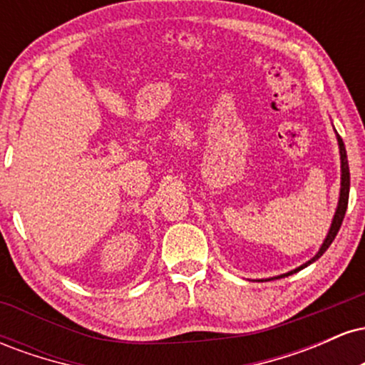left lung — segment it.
<instances>
[{
	"instance_id": "left-lung-1",
	"label": "left lung",
	"mask_w": 365,
	"mask_h": 365,
	"mask_svg": "<svg viewBox=\"0 0 365 365\" xmlns=\"http://www.w3.org/2000/svg\"><path fill=\"white\" fill-rule=\"evenodd\" d=\"M334 133H336V130H334ZM336 140H338V149H340V163H341V182H340V197H338V206H336V211H334V216H333V221H331V226L328 230V235H326L324 240H322V244L319 247V250H317L316 255H314L312 259H309L307 262H304L302 266L295 267V269L288 271V273L284 274H279V276H274L276 279L278 278H284V276H290L293 273H297V271L304 269V267H307L309 264L316 262L317 259L321 257L322 254L328 250V247L331 245V242L334 240V237H336L338 230H340L341 226V221L343 217H345V212H346V206H349V194H350V170H349V159H346V150H345V144H343L341 137L336 133ZM274 278H267L266 282H269V279H274ZM259 282H264V279H259Z\"/></svg>"
}]
</instances>
